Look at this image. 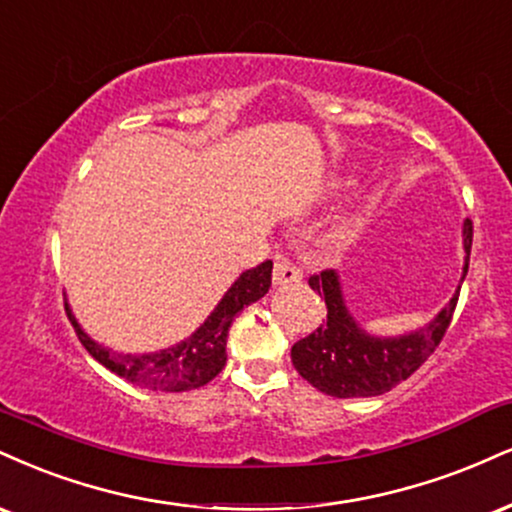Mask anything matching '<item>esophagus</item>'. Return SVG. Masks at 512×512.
I'll use <instances>...</instances> for the list:
<instances>
[{"label": "esophagus", "instance_id": "1", "mask_svg": "<svg viewBox=\"0 0 512 512\" xmlns=\"http://www.w3.org/2000/svg\"><path fill=\"white\" fill-rule=\"evenodd\" d=\"M300 281H303V272H300V267H295V264L283 260V257H276L274 286H293V283H300Z\"/></svg>", "mask_w": 512, "mask_h": 512}]
</instances>
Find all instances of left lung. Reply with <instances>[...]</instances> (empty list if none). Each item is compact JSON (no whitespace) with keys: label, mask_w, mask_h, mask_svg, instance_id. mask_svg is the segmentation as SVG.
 Wrapping results in <instances>:
<instances>
[{"label":"left lung","mask_w":512,"mask_h":512,"mask_svg":"<svg viewBox=\"0 0 512 512\" xmlns=\"http://www.w3.org/2000/svg\"><path fill=\"white\" fill-rule=\"evenodd\" d=\"M463 248L465 264L460 283L465 281L467 267H470V219L463 224ZM310 286L319 293V298L324 295L326 324L295 343L291 360L300 377L310 381L317 391L334 398L381 396L408 379L412 372H417L446 334L460 293L458 286L446 307L422 329L403 336H374L367 334L350 315L341 279L334 269L310 276Z\"/></svg>","instance_id":"obj_1"}]
</instances>
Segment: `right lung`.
I'll list each match as a JSON object with an SVG mask.
<instances>
[{
  "instance_id": "right-lung-1",
  "label": "right lung",
  "mask_w": 512,
  "mask_h": 512,
  "mask_svg": "<svg viewBox=\"0 0 512 512\" xmlns=\"http://www.w3.org/2000/svg\"><path fill=\"white\" fill-rule=\"evenodd\" d=\"M272 260L257 264L248 269L231 283L229 291L214 307L212 315L202 322L188 338H183L176 346L157 350V353H116L112 348H104L102 343L92 341L85 334L83 326L78 324L76 315L66 303V315H69L73 329L83 343L85 350L95 357L100 365L112 369L131 384L145 386L152 391H193L212 381L226 365V336L233 324V317L243 307L262 298L272 286Z\"/></svg>"
}]
</instances>
